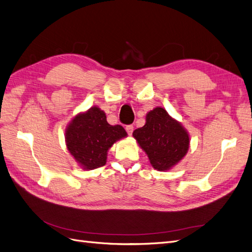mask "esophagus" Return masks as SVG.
Masks as SVG:
<instances>
[{"mask_svg": "<svg viewBox=\"0 0 252 252\" xmlns=\"http://www.w3.org/2000/svg\"><path fill=\"white\" fill-rule=\"evenodd\" d=\"M133 125H127L126 126V131H127V133L129 134V135H131L132 134V132H133Z\"/></svg>", "mask_w": 252, "mask_h": 252, "instance_id": "34e87169", "label": "esophagus"}]
</instances>
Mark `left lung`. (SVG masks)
<instances>
[{"label":"left lung","mask_w":252,"mask_h":252,"mask_svg":"<svg viewBox=\"0 0 252 252\" xmlns=\"http://www.w3.org/2000/svg\"><path fill=\"white\" fill-rule=\"evenodd\" d=\"M132 135L147 154L152 167L158 171L171 168L189 147L185 129L161 107L148 112L146 124L135 129Z\"/></svg>","instance_id":"obj_1"}]
</instances>
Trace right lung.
Returning a JSON list of instances; mask_svg holds the SVG:
<instances>
[{
  "instance_id": "right-lung-1",
  "label": "right lung",
  "mask_w": 252,
  "mask_h": 252,
  "mask_svg": "<svg viewBox=\"0 0 252 252\" xmlns=\"http://www.w3.org/2000/svg\"><path fill=\"white\" fill-rule=\"evenodd\" d=\"M127 133L121 125L108 124L104 111L94 107L75 117L66 130L67 148L85 169L104 166L107 150Z\"/></svg>"
}]
</instances>
